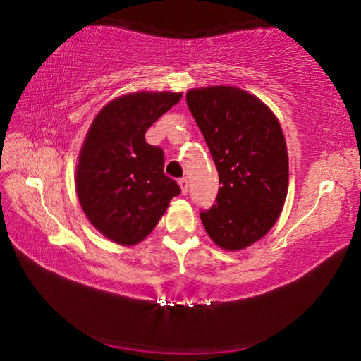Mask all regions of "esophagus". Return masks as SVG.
I'll use <instances>...</instances> for the list:
<instances>
[{"label": "esophagus", "instance_id": "1", "mask_svg": "<svg viewBox=\"0 0 361 361\" xmlns=\"http://www.w3.org/2000/svg\"><path fill=\"white\" fill-rule=\"evenodd\" d=\"M178 184H180V188H181V194L186 195L188 190H189V181H188V178H180Z\"/></svg>", "mask_w": 361, "mask_h": 361}]
</instances>
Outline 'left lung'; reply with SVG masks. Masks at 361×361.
Returning a JSON list of instances; mask_svg holds the SVG:
<instances>
[{"instance_id": "obj_1", "label": "left lung", "mask_w": 361, "mask_h": 361, "mask_svg": "<svg viewBox=\"0 0 361 361\" xmlns=\"http://www.w3.org/2000/svg\"><path fill=\"white\" fill-rule=\"evenodd\" d=\"M186 102L221 184L200 219L220 247L245 249L271 231L286 200L289 160L280 123L262 99L238 87L192 89Z\"/></svg>"}]
</instances>
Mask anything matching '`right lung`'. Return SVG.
<instances>
[{"mask_svg":"<svg viewBox=\"0 0 361 361\" xmlns=\"http://www.w3.org/2000/svg\"><path fill=\"white\" fill-rule=\"evenodd\" d=\"M181 99L175 92H137L112 99L92 121L75 175L89 221L123 246L145 240L181 189L164 175V152L146 130Z\"/></svg>","mask_w":361,"mask_h":361,"instance_id":"right-lung-1","label":"right lung"}]
</instances>
